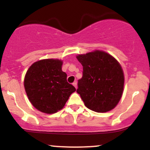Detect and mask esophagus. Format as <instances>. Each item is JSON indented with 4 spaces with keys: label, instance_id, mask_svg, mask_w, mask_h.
I'll use <instances>...</instances> for the list:
<instances>
[{
    "label": "esophagus",
    "instance_id": "34e87169",
    "mask_svg": "<svg viewBox=\"0 0 150 150\" xmlns=\"http://www.w3.org/2000/svg\"><path fill=\"white\" fill-rule=\"evenodd\" d=\"M73 85L74 86V87H75V88L77 89V81H75V82H73Z\"/></svg>",
    "mask_w": 150,
    "mask_h": 150
}]
</instances>
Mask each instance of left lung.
<instances>
[{"label":"left lung","instance_id":"8db88e82","mask_svg":"<svg viewBox=\"0 0 150 150\" xmlns=\"http://www.w3.org/2000/svg\"><path fill=\"white\" fill-rule=\"evenodd\" d=\"M76 58L83 67L77 92L86 107L98 113L114 108L124 87V74L120 63L111 55L99 50L79 54Z\"/></svg>","mask_w":150,"mask_h":150}]
</instances>
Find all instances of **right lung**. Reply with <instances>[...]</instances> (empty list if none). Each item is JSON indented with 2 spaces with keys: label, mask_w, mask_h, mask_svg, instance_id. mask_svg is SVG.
Listing matches in <instances>:
<instances>
[{
  "label": "right lung",
  "mask_w": 150,
  "mask_h": 150,
  "mask_svg": "<svg viewBox=\"0 0 150 150\" xmlns=\"http://www.w3.org/2000/svg\"><path fill=\"white\" fill-rule=\"evenodd\" d=\"M62 65L61 60L43 59L34 63L26 73L25 92L31 104L41 112H58L76 90L67 82V74L62 71Z\"/></svg>",
  "instance_id": "add662e5"
}]
</instances>
